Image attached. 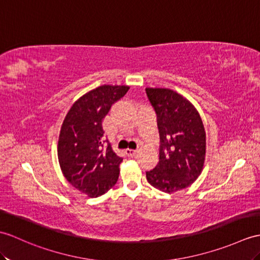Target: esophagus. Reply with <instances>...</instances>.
Returning a JSON list of instances; mask_svg holds the SVG:
<instances>
[{
    "label": "esophagus",
    "instance_id": "34e87169",
    "mask_svg": "<svg viewBox=\"0 0 260 260\" xmlns=\"http://www.w3.org/2000/svg\"><path fill=\"white\" fill-rule=\"evenodd\" d=\"M136 152L137 150L136 149H131V148H127V149H125V154L128 156V157H133V156H134L135 154H136Z\"/></svg>",
    "mask_w": 260,
    "mask_h": 260
}]
</instances>
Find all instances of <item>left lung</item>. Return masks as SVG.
<instances>
[{"instance_id":"1","label":"left lung","mask_w":260,"mask_h":260,"mask_svg":"<svg viewBox=\"0 0 260 260\" xmlns=\"http://www.w3.org/2000/svg\"><path fill=\"white\" fill-rule=\"evenodd\" d=\"M146 94L157 114L159 161L146 172L147 182L171 192L190 186L201 175L206 156V132L196 107L170 88L147 87Z\"/></svg>"}]
</instances>
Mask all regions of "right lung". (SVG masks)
Masks as SVG:
<instances>
[{
  "label": "right lung",
  "mask_w": 260,
  "mask_h": 260,
  "mask_svg": "<svg viewBox=\"0 0 260 260\" xmlns=\"http://www.w3.org/2000/svg\"><path fill=\"white\" fill-rule=\"evenodd\" d=\"M129 86L102 85L78 99L63 120L57 156L64 177L89 197H99L116 184L123 158L111 144L104 146L103 119ZM107 142V141H106Z\"/></svg>",
  "instance_id": "obj_1"
}]
</instances>
